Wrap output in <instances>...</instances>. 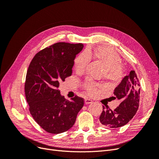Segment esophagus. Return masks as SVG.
I'll return each instance as SVG.
<instances>
[{"label":"esophagus","mask_w":159,"mask_h":159,"mask_svg":"<svg viewBox=\"0 0 159 159\" xmlns=\"http://www.w3.org/2000/svg\"><path fill=\"white\" fill-rule=\"evenodd\" d=\"M92 102H93L92 100H91L90 99H88V98H85V104H86V105L91 103Z\"/></svg>","instance_id":"obj_1"}]
</instances>
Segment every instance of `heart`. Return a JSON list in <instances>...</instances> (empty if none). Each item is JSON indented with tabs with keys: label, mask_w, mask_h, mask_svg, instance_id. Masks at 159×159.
I'll return each mask as SVG.
<instances>
[{
	"label": "heart",
	"mask_w": 159,
	"mask_h": 159,
	"mask_svg": "<svg viewBox=\"0 0 159 159\" xmlns=\"http://www.w3.org/2000/svg\"><path fill=\"white\" fill-rule=\"evenodd\" d=\"M90 54L93 55L97 60L104 67V78L112 84L119 82L123 78V68L121 65V58L116 52L107 47L99 46L93 52L83 51L77 56L74 60V67L77 72H83L90 60ZM84 87L87 93L91 96L97 95L99 91L103 89L102 84L94 83L86 80Z\"/></svg>",
	"instance_id": "1"
}]
</instances>
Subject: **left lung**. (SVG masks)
Wrapping results in <instances>:
<instances>
[{
	"instance_id": "obj_1",
	"label": "left lung",
	"mask_w": 159,
	"mask_h": 159,
	"mask_svg": "<svg viewBox=\"0 0 159 159\" xmlns=\"http://www.w3.org/2000/svg\"><path fill=\"white\" fill-rule=\"evenodd\" d=\"M140 84L135 71L132 70L122 80L114 90L115 98L121 100V103L114 110L103 106L99 117L102 125L108 128H119L126 125L136 114L139 106Z\"/></svg>"
}]
</instances>
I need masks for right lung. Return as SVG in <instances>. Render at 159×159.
Here are the masks:
<instances>
[{"label":"right lung","mask_w":159,"mask_h":159,"mask_svg":"<svg viewBox=\"0 0 159 159\" xmlns=\"http://www.w3.org/2000/svg\"><path fill=\"white\" fill-rule=\"evenodd\" d=\"M82 44L57 42L38 52L28 67L25 95L32 117L48 133L58 134L74 125L84 99L68 101L60 94V83L71 75L76 55Z\"/></svg>","instance_id":"obj_1"}]
</instances>
